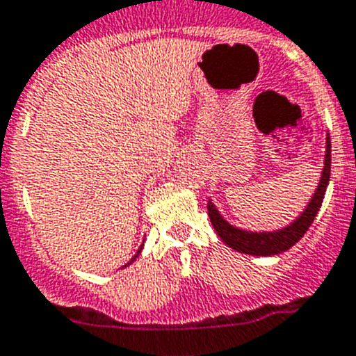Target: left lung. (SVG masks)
<instances>
[{
  "label": "left lung",
  "mask_w": 356,
  "mask_h": 356,
  "mask_svg": "<svg viewBox=\"0 0 356 356\" xmlns=\"http://www.w3.org/2000/svg\"><path fill=\"white\" fill-rule=\"evenodd\" d=\"M331 173V141L330 134H325V154H324V168L321 172V181L316 184L315 193L312 195L309 202L306 204L300 215L279 229H270V232H252V229L237 228L232 222L224 219L222 213L217 210L213 201H208V215L213 224L215 232L222 238V243L238 253H246L253 257H273L279 253L288 252L289 248L304 237L313 219L321 210L322 201H324L325 190L330 184Z\"/></svg>",
  "instance_id": "obj_1"
}]
</instances>
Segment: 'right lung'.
Instances as JSON below:
<instances>
[{
	"label": "right lung",
	"mask_w": 356,
	"mask_h": 356,
	"mask_svg": "<svg viewBox=\"0 0 356 356\" xmlns=\"http://www.w3.org/2000/svg\"><path fill=\"white\" fill-rule=\"evenodd\" d=\"M141 252H143V244H141V248H139V250H137V253H136V255H134V257H132V259H130V261H128V262H127V264L122 266V268H127V266H130V264H132V262H134V261H136V259H137V257H139V253H141Z\"/></svg>",
	"instance_id": "add662e5"
}]
</instances>
